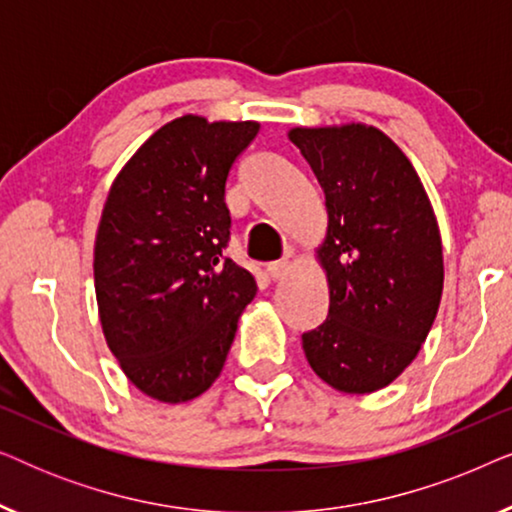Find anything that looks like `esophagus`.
Returning a JSON list of instances; mask_svg holds the SVG:
<instances>
[{
    "instance_id": "esophagus-1",
    "label": "esophagus",
    "mask_w": 512,
    "mask_h": 512,
    "mask_svg": "<svg viewBox=\"0 0 512 512\" xmlns=\"http://www.w3.org/2000/svg\"><path fill=\"white\" fill-rule=\"evenodd\" d=\"M291 272V261L289 258H282V261H275L268 265V275L272 279H284Z\"/></svg>"
}]
</instances>
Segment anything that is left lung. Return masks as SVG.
Listing matches in <instances>:
<instances>
[{"label":"left lung","instance_id":"8db88e82","mask_svg":"<svg viewBox=\"0 0 512 512\" xmlns=\"http://www.w3.org/2000/svg\"><path fill=\"white\" fill-rule=\"evenodd\" d=\"M328 226L314 254L328 317L303 335L305 359L345 394L384 389L415 361L443 298V242L408 156L375 125L291 128Z\"/></svg>","mask_w":512,"mask_h":512}]
</instances>
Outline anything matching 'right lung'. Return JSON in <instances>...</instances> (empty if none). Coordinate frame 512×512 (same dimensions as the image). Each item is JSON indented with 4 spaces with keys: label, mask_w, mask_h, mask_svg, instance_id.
<instances>
[{
    "label": "right lung",
    "mask_w": 512,
    "mask_h": 512,
    "mask_svg": "<svg viewBox=\"0 0 512 512\" xmlns=\"http://www.w3.org/2000/svg\"><path fill=\"white\" fill-rule=\"evenodd\" d=\"M258 130L179 116L109 188L93 251L97 312L118 366L153 401L186 403L212 387L256 296V279L223 247L228 174Z\"/></svg>",
    "instance_id": "1"
}]
</instances>
